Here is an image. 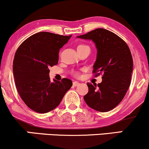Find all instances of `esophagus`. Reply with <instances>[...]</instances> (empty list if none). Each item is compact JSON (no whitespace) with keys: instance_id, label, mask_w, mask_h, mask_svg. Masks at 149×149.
<instances>
[{"instance_id":"34e87169","label":"esophagus","mask_w":149,"mask_h":149,"mask_svg":"<svg viewBox=\"0 0 149 149\" xmlns=\"http://www.w3.org/2000/svg\"><path fill=\"white\" fill-rule=\"evenodd\" d=\"M79 84H80V83H78V82H77V81H73V86H74V87L78 86V85H79Z\"/></svg>"}]
</instances>
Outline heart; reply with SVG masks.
Wrapping results in <instances>:
<instances>
[{
	"mask_svg": "<svg viewBox=\"0 0 149 149\" xmlns=\"http://www.w3.org/2000/svg\"><path fill=\"white\" fill-rule=\"evenodd\" d=\"M85 46H87V45H79L78 46V47H85ZM74 75H75V76H78V73H77V72H74Z\"/></svg>",
	"mask_w": 149,
	"mask_h": 149,
	"instance_id": "heart-1",
	"label": "heart"
}]
</instances>
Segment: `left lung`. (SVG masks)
<instances>
[{"label":"left lung","mask_w":149,"mask_h":149,"mask_svg":"<svg viewBox=\"0 0 149 149\" xmlns=\"http://www.w3.org/2000/svg\"><path fill=\"white\" fill-rule=\"evenodd\" d=\"M77 38L95 42L97 54L92 72L95 76L103 75L101 83H87L89 91L83 97L85 102L97 111H109L120 103L130 85L133 60L129 47L118 36L104 29Z\"/></svg>","instance_id":"obj_1"}]
</instances>
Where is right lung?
<instances>
[{
	"mask_svg": "<svg viewBox=\"0 0 149 149\" xmlns=\"http://www.w3.org/2000/svg\"><path fill=\"white\" fill-rule=\"evenodd\" d=\"M71 37L39 32L26 39L17 49L13 60L15 85L22 100L34 111H51L72 86L68 78L52 83L49 76V67L57 64L59 49Z\"/></svg>",
	"mask_w": 149,
	"mask_h": 149,
	"instance_id": "add662e5",
	"label": "right lung"
}]
</instances>
